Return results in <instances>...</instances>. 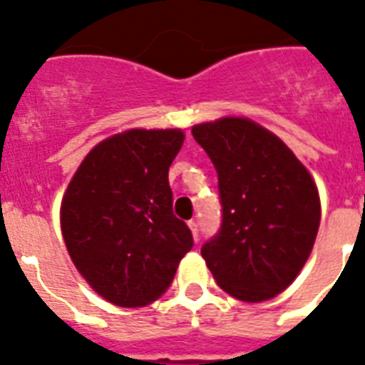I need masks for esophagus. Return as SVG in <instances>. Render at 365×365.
<instances>
[{"label": "esophagus", "instance_id": "obj_1", "mask_svg": "<svg viewBox=\"0 0 365 365\" xmlns=\"http://www.w3.org/2000/svg\"><path fill=\"white\" fill-rule=\"evenodd\" d=\"M188 227H190V230H192V235H194V240H195V242H197V240H200V230H197V222H195V220H190Z\"/></svg>", "mask_w": 365, "mask_h": 365}]
</instances>
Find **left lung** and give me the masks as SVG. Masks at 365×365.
I'll return each mask as SVG.
<instances>
[{"label":"left lung","instance_id":"8db88e82","mask_svg":"<svg viewBox=\"0 0 365 365\" xmlns=\"http://www.w3.org/2000/svg\"><path fill=\"white\" fill-rule=\"evenodd\" d=\"M218 173L222 224L201 246L218 285L263 302L302 270L321 220L317 186L284 141L248 119L192 128Z\"/></svg>","mask_w":365,"mask_h":365}]
</instances>
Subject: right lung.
I'll use <instances>...</instances> for the list:
<instances>
[{
  "instance_id": "obj_1",
  "label": "right lung",
  "mask_w": 365,
  "mask_h": 365,
  "mask_svg": "<svg viewBox=\"0 0 365 365\" xmlns=\"http://www.w3.org/2000/svg\"><path fill=\"white\" fill-rule=\"evenodd\" d=\"M180 130H126L86 156L61 203L68 254L87 284L123 308L168 291L194 239L173 215L168 171Z\"/></svg>"
}]
</instances>
